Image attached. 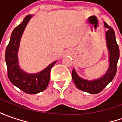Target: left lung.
<instances>
[{
	"mask_svg": "<svg viewBox=\"0 0 122 122\" xmlns=\"http://www.w3.org/2000/svg\"><path fill=\"white\" fill-rule=\"evenodd\" d=\"M104 24L105 27L108 28V30L106 32V41L109 51V66L107 73L101 78L89 81L80 77L77 74L75 68H73L72 71V78L76 87L82 91L92 94H96L102 91V90L113 79L117 72V62L120 57V49L115 39V32L107 23L104 22Z\"/></svg>",
	"mask_w": 122,
	"mask_h": 122,
	"instance_id": "8db88e82",
	"label": "left lung"
}]
</instances>
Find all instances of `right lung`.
Here are the masks:
<instances>
[{
  "label": "right lung",
  "instance_id": "right-lung-1",
  "mask_svg": "<svg viewBox=\"0 0 122 122\" xmlns=\"http://www.w3.org/2000/svg\"><path fill=\"white\" fill-rule=\"evenodd\" d=\"M32 15H28L12 32L11 39L5 51L8 77L12 83L21 90L30 94H35L45 90L50 79V71L56 61L44 70L35 74L27 73L20 68L18 62V50L21 36Z\"/></svg>",
  "mask_w": 122,
  "mask_h": 122
}]
</instances>
